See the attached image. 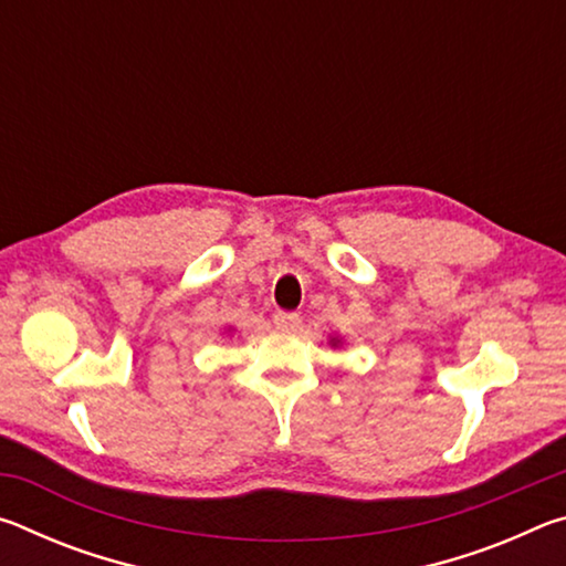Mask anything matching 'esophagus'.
Returning a JSON list of instances; mask_svg holds the SVG:
<instances>
[{"instance_id": "1", "label": "esophagus", "mask_w": 566, "mask_h": 566, "mask_svg": "<svg viewBox=\"0 0 566 566\" xmlns=\"http://www.w3.org/2000/svg\"><path fill=\"white\" fill-rule=\"evenodd\" d=\"M272 322L276 329H296L302 324V317L296 312H284V310H276L272 314Z\"/></svg>"}]
</instances>
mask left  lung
Returning a JSON list of instances; mask_svg holds the SVG:
<instances>
[{
    "instance_id": "8db88e82",
    "label": "left lung",
    "mask_w": 566,
    "mask_h": 566,
    "mask_svg": "<svg viewBox=\"0 0 566 566\" xmlns=\"http://www.w3.org/2000/svg\"><path fill=\"white\" fill-rule=\"evenodd\" d=\"M332 344H337V339H332Z\"/></svg>"
}]
</instances>
